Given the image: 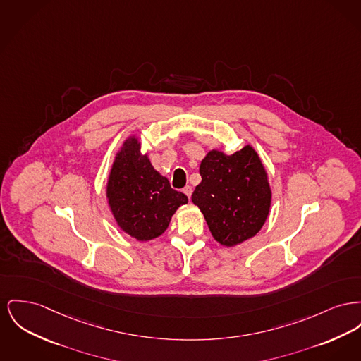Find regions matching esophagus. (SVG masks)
<instances>
[{
    "mask_svg": "<svg viewBox=\"0 0 361 361\" xmlns=\"http://www.w3.org/2000/svg\"><path fill=\"white\" fill-rule=\"evenodd\" d=\"M183 192L188 196V199H191V195H192V187L191 185H187L184 190H183Z\"/></svg>",
    "mask_w": 361,
    "mask_h": 361,
    "instance_id": "esophagus-1",
    "label": "esophagus"
}]
</instances>
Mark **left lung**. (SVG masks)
I'll use <instances>...</instances> for the list:
<instances>
[{
  "instance_id": "8db88e82",
  "label": "left lung",
  "mask_w": 361,
  "mask_h": 361,
  "mask_svg": "<svg viewBox=\"0 0 361 361\" xmlns=\"http://www.w3.org/2000/svg\"><path fill=\"white\" fill-rule=\"evenodd\" d=\"M202 183L192 202L203 212L212 237L226 247L257 233L270 212L266 170L251 146L225 155L210 151L200 164Z\"/></svg>"
}]
</instances>
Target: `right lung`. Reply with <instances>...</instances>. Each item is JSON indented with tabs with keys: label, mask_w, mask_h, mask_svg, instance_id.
<instances>
[{
	"label": "right lung",
	"mask_w": 361,
	"mask_h": 361,
	"mask_svg": "<svg viewBox=\"0 0 361 361\" xmlns=\"http://www.w3.org/2000/svg\"><path fill=\"white\" fill-rule=\"evenodd\" d=\"M139 147L137 139L130 137L117 154L107 199L118 226L139 241H149L166 231L171 215L188 197L170 187Z\"/></svg>",
	"instance_id": "1"
}]
</instances>
